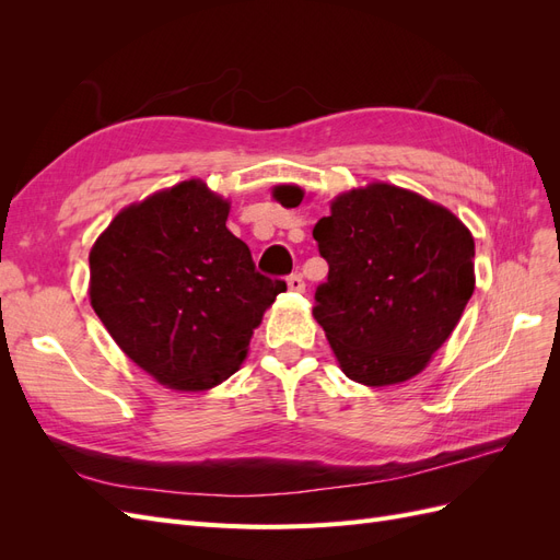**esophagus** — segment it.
<instances>
[{
    "mask_svg": "<svg viewBox=\"0 0 560 560\" xmlns=\"http://www.w3.org/2000/svg\"><path fill=\"white\" fill-rule=\"evenodd\" d=\"M287 287H290L292 292H303L306 290V282H303V278L299 273H292L290 278H287Z\"/></svg>",
    "mask_w": 560,
    "mask_h": 560,
    "instance_id": "esophagus-1",
    "label": "esophagus"
}]
</instances>
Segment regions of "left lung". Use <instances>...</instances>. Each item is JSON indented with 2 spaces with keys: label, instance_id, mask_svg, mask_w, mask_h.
<instances>
[{
  "label": "left lung",
  "instance_id": "obj_1",
  "mask_svg": "<svg viewBox=\"0 0 560 560\" xmlns=\"http://www.w3.org/2000/svg\"><path fill=\"white\" fill-rule=\"evenodd\" d=\"M284 208L299 186L273 189ZM327 282L313 315L343 374L369 387L409 381L446 343L474 292V238L446 208L393 184L341 194L313 229Z\"/></svg>",
  "mask_w": 560,
  "mask_h": 560
}]
</instances>
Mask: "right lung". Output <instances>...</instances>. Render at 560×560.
<instances>
[{
	"label": "right lung",
	"instance_id": "1",
	"mask_svg": "<svg viewBox=\"0 0 560 560\" xmlns=\"http://www.w3.org/2000/svg\"><path fill=\"white\" fill-rule=\"evenodd\" d=\"M229 210L200 179L179 182L118 212L89 257L95 315L135 364L182 393L235 374L287 290L254 268Z\"/></svg>",
	"mask_w": 560,
	"mask_h": 560
}]
</instances>
